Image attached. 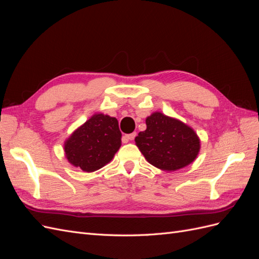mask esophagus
<instances>
[{
  "label": "esophagus",
  "mask_w": 259,
  "mask_h": 259,
  "mask_svg": "<svg viewBox=\"0 0 259 259\" xmlns=\"http://www.w3.org/2000/svg\"><path fill=\"white\" fill-rule=\"evenodd\" d=\"M135 137H136V133H132V134L125 135L123 138H124V140H133Z\"/></svg>",
  "instance_id": "1"
}]
</instances>
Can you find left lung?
<instances>
[{
    "label": "left lung",
    "instance_id": "obj_1",
    "mask_svg": "<svg viewBox=\"0 0 259 259\" xmlns=\"http://www.w3.org/2000/svg\"><path fill=\"white\" fill-rule=\"evenodd\" d=\"M147 130L135 138L139 150L153 166L173 171L194 161L200 140L194 131L176 119L155 112L146 120Z\"/></svg>",
    "mask_w": 259,
    "mask_h": 259
}]
</instances>
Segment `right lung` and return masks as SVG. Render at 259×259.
<instances>
[{
  "mask_svg": "<svg viewBox=\"0 0 259 259\" xmlns=\"http://www.w3.org/2000/svg\"><path fill=\"white\" fill-rule=\"evenodd\" d=\"M121 136L115 117L95 114L67 140L66 156L84 171L97 170L112 160L121 146Z\"/></svg>",
  "mask_w": 259,
  "mask_h": 259,
  "instance_id": "add662e5",
  "label": "right lung"
}]
</instances>
